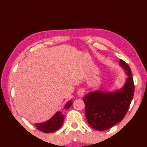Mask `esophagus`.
<instances>
[{"label":"esophagus","instance_id":"34e87169","mask_svg":"<svg viewBox=\"0 0 147 147\" xmlns=\"http://www.w3.org/2000/svg\"><path fill=\"white\" fill-rule=\"evenodd\" d=\"M84 94H85V90H83V89H80L78 92V95L80 97L83 96V95H84Z\"/></svg>","mask_w":147,"mask_h":147}]
</instances>
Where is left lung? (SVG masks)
<instances>
[{
    "label": "left lung",
    "instance_id": "obj_1",
    "mask_svg": "<svg viewBox=\"0 0 147 147\" xmlns=\"http://www.w3.org/2000/svg\"><path fill=\"white\" fill-rule=\"evenodd\" d=\"M120 65L127 76L121 89L112 92L96 90L83 97L87 122L97 131L106 130L121 121L133 99L134 85L131 69L123 60H120Z\"/></svg>",
    "mask_w": 147,
    "mask_h": 147
}]
</instances>
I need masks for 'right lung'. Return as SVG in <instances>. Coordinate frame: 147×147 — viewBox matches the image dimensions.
Returning <instances> with one entry per match:
<instances>
[{"mask_svg":"<svg viewBox=\"0 0 147 147\" xmlns=\"http://www.w3.org/2000/svg\"><path fill=\"white\" fill-rule=\"evenodd\" d=\"M73 104L71 100L68 101L65 105V109H68L71 107V106ZM64 119V115L61 111H58L48 121L35 123V126L38 130L41 131L43 133H53L58 130L61 127L63 122Z\"/></svg>","mask_w":147,"mask_h":147,"instance_id":"add662e5","label":"right lung"}]
</instances>
